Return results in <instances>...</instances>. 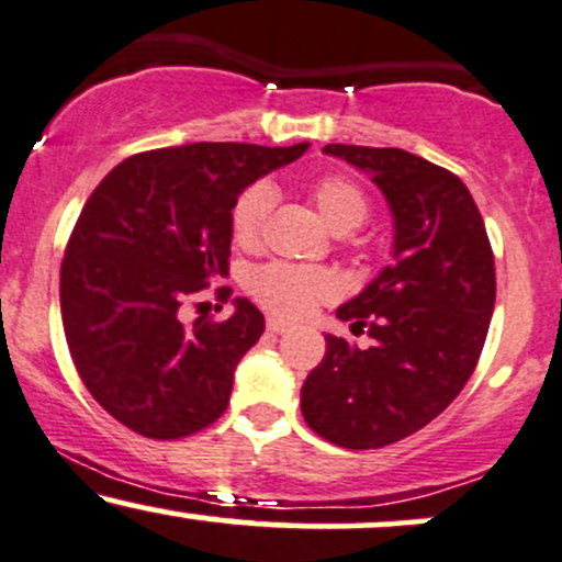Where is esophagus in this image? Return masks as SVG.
I'll use <instances>...</instances> for the list:
<instances>
[{
    "instance_id": "esophagus-1",
    "label": "esophagus",
    "mask_w": 562,
    "mask_h": 562,
    "mask_svg": "<svg viewBox=\"0 0 562 562\" xmlns=\"http://www.w3.org/2000/svg\"><path fill=\"white\" fill-rule=\"evenodd\" d=\"M268 331L270 334H286L289 331V323H283L279 318H268Z\"/></svg>"
}]
</instances>
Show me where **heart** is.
I'll return each instance as SVG.
<instances>
[{
  "mask_svg": "<svg viewBox=\"0 0 562 562\" xmlns=\"http://www.w3.org/2000/svg\"><path fill=\"white\" fill-rule=\"evenodd\" d=\"M315 207L328 228L336 234H349L360 228L371 215V200L358 181L347 176H323L310 187ZM273 210V189L266 181L247 187L231 210V231L241 247H255L262 239L268 215ZM249 294L279 318H307L323 302L339 294V281L331 270L318 266H289V262H268L255 268L247 281Z\"/></svg>",
  "mask_w": 562,
  "mask_h": 562,
  "instance_id": "heart-1",
  "label": "heart"
}]
</instances>
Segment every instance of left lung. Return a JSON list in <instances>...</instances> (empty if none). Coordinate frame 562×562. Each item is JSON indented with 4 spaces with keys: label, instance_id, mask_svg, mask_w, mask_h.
<instances>
[{
    "label": "left lung",
    "instance_id": "obj_1",
    "mask_svg": "<svg viewBox=\"0 0 562 562\" xmlns=\"http://www.w3.org/2000/svg\"><path fill=\"white\" fill-rule=\"evenodd\" d=\"M371 173L394 217V262L336 310L371 347L326 334V358L302 386V415L347 450H379L431 424L463 392L490 331L494 255L458 176L397 147L326 144Z\"/></svg>",
    "mask_w": 562,
    "mask_h": 562
}]
</instances>
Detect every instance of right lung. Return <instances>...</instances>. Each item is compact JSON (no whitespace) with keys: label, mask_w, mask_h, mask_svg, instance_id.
Masks as SVG:
<instances>
[{"label":"right lung","mask_w":562,"mask_h":562,"mask_svg":"<svg viewBox=\"0 0 562 562\" xmlns=\"http://www.w3.org/2000/svg\"><path fill=\"white\" fill-rule=\"evenodd\" d=\"M307 147L200 142L138 151L86 200L59 268L65 339L91 397L131 431L181 439L226 411L236 366L266 318L241 296L226 321L183 323V305L228 276L241 191Z\"/></svg>","instance_id":"add662e5"}]
</instances>
